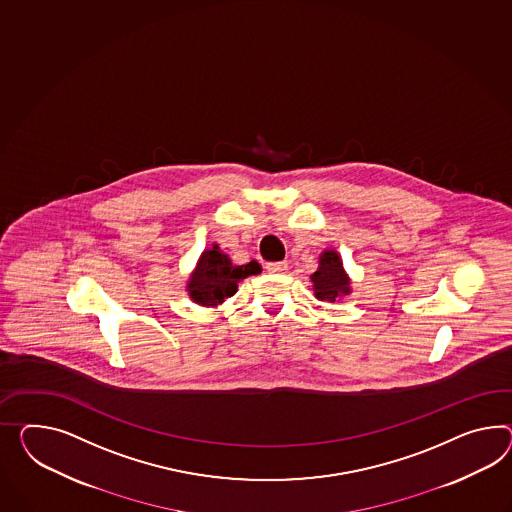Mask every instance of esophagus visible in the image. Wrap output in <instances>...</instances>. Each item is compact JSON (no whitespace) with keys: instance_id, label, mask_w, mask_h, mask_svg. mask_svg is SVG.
<instances>
[{"instance_id":"esophagus-1","label":"esophagus","mask_w":512,"mask_h":512,"mask_svg":"<svg viewBox=\"0 0 512 512\" xmlns=\"http://www.w3.org/2000/svg\"><path fill=\"white\" fill-rule=\"evenodd\" d=\"M265 269H267V273H271V275H284L286 271H288V263L286 262H271L265 265Z\"/></svg>"}]
</instances>
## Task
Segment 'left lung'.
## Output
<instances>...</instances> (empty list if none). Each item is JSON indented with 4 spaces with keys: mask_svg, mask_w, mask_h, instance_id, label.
<instances>
[{
    "mask_svg": "<svg viewBox=\"0 0 512 512\" xmlns=\"http://www.w3.org/2000/svg\"><path fill=\"white\" fill-rule=\"evenodd\" d=\"M310 280L314 284L317 301L336 302L353 293L351 278L343 267L338 250L325 249L319 254V267Z\"/></svg>",
    "mask_w": 512,
    "mask_h": 512,
    "instance_id": "8db88e82",
    "label": "left lung"
}]
</instances>
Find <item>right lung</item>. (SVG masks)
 I'll use <instances>...</instances> for the list:
<instances>
[{
	"instance_id": "right-lung-1",
	"label": "right lung",
	"mask_w": 512,
	"mask_h": 512,
	"mask_svg": "<svg viewBox=\"0 0 512 512\" xmlns=\"http://www.w3.org/2000/svg\"><path fill=\"white\" fill-rule=\"evenodd\" d=\"M262 265L252 260L247 265H236L228 254L213 243L202 250L197 267L189 275L185 291L189 299L206 308H217L237 291V284L250 275H260Z\"/></svg>"
}]
</instances>
